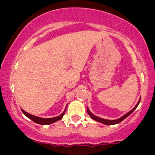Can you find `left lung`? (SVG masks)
<instances>
[{"label": "left lung", "mask_w": 155, "mask_h": 155, "mask_svg": "<svg viewBox=\"0 0 155 155\" xmlns=\"http://www.w3.org/2000/svg\"><path fill=\"white\" fill-rule=\"evenodd\" d=\"M140 101H139V102H138V104H137V106H136V107H134V109H132V110L130 111L129 112H127V113L126 115H124V116H122V117H121V118H120L119 119H117V120H112V121H111V120H106V119H103V118H99V117L95 116V115H94L93 114L91 113L90 111H89V109H87V113H88V115H90V116H91V118H92V119L95 120V121H98V122L103 123V124H107V125H112V124H118V123H120V122H121V121H122L123 120H124V119H125V118H127V117L129 116V115H130V114L132 113V112H134V111L136 109H137V107H138V105H139V104H140Z\"/></svg>", "instance_id": "1"}]
</instances>
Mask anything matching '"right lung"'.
<instances>
[{
	"instance_id": "1",
	"label": "right lung",
	"mask_w": 155,
	"mask_h": 155,
	"mask_svg": "<svg viewBox=\"0 0 155 155\" xmlns=\"http://www.w3.org/2000/svg\"><path fill=\"white\" fill-rule=\"evenodd\" d=\"M66 110H67V109H65L63 113H61L60 115H58V116L54 117V118H40V117L34 116V115H31V114L28 113V112H26L25 111H24L23 109H21V111H22L23 113H24L25 115L28 117V118H29L30 119L32 120L33 121H34V122L37 123V124H52V123L55 122V121H58V120L61 119L62 117H63L64 115L65 114Z\"/></svg>"
}]
</instances>
